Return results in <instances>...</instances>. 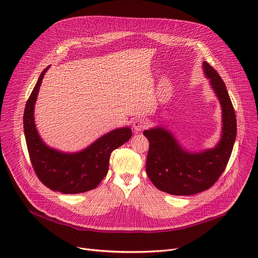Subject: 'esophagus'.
<instances>
[{
	"label": "esophagus",
	"mask_w": 258,
	"mask_h": 258,
	"mask_svg": "<svg viewBox=\"0 0 258 258\" xmlns=\"http://www.w3.org/2000/svg\"><path fill=\"white\" fill-rule=\"evenodd\" d=\"M147 125H148V121L144 117H138L136 120L134 121L133 127L136 132H140V131L144 130L145 127H147Z\"/></svg>",
	"instance_id": "34e87169"
}]
</instances>
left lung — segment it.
Listing matches in <instances>:
<instances>
[{"instance_id": "left-lung-1", "label": "left lung", "mask_w": 258, "mask_h": 258, "mask_svg": "<svg viewBox=\"0 0 258 258\" xmlns=\"http://www.w3.org/2000/svg\"><path fill=\"white\" fill-rule=\"evenodd\" d=\"M203 69L218 96L223 114L222 136L213 148L190 153L173 135L157 126L143 132L150 141L146 173L161 191L173 196H191L209 189L224 172L236 138V117L223 79L207 62Z\"/></svg>"}]
</instances>
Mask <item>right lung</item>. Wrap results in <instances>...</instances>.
Here are the masks:
<instances>
[{
	"mask_svg": "<svg viewBox=\"0 0 258 258\" xmlns=\"http://www.w3.org/2000/svg\"><path fill=\"white\" fill-rule=\"evenodd\" d=\"M49 67L39 75L25 106L27 148L37 178L51 190L66 195L86 192L96 188L103 180L112 152L131 139L132 130L126 126L111 131L78 153H62L49 147L39 137L34 122V104Z\"/></svg>",
	"mask_w": 258,
	"mask_h": 258,
	"instance_id": "add662e5",
	"label": "right lung"
}]
</instances>
